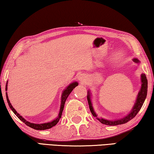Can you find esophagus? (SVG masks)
<instances>
[{
	"label": "esophagus",
	"instance_id": "esophagus-1",
	"mask_svg": "<svg viewBox=\"0 0 154 154\" xmlns=\"http://www.w3.org/2000/svg\"><path fill=\"white\" fill-rule=\"evenodd\" d=\"M87 79V77L85 76V75H80L79 76V80H80L81 82H84Z\"/></svg>",
	"mask_w": 154,
	"mask_h": 154
}]
</instances>
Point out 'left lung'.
I'll return each mask as SVG.
<instances>
[{
  "mask_svg": "<svg viewBox=\"0 0 154 154\" xmlns=\"http://www.w3.org/2000/svg\"><path fill=\"white\" fill-rule=\"evenodd\" d=\"M134 62L136 63H139L140 61L137 58H134L132 60ZM141 88H140V90H139V93H138L137 97L136 99V103H134V105L133 107H132L131 111L127 115L126 117H124L123 118L119 119H115V120H107V119L98 118L97 115L95 113V111H94L93 106L92 105V102H91V93L90 91H88V96H87V99L88 105H89L90 110L92 113V116L98 119V120L101 122V123L105 125H107V126H117V125H120L123 124L125 123H127L128 122L131 120L132 119H133L135 116H137V114L139 113L140 109H141L142 106L144 103V101L145 100L146 97H147V77H146L145 74L143 73L141 74Z\"/></svg>",
  "mask_w": 154,
  "mask_h": 154,
  "instance_id": "8db88e82",
  "label": "left lung"
}]
</instances>
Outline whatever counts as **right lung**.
Masks as SVG:
<instances>
[{
  "label": "right lung",
  "mask_w": 154,
  "mask_h": 154,
  "mask_svg": "<svg viewBox=\"0 0 154 154\" xmlns=\"http://www.w3.org/2000/svg\"><path fill=\"white\" fill-rule=\"evenodd\" d=\"M7 84H6V88H5V90H7ZM78 85V83L77 82H72L71 83V84H69V85H68V86L66 88V89H65L63 92L62 94V96H61V105H60V112H59V114H58V118L56 119H54V120L51 121L50 122H48V123H44V124H34V123H30V122H28L26 120V119L22 118V116H20V115L17 113V112L15 110V109L13 107V106L11 105V103H10V101L9 100V98H8V95H7V93L6 92V97H7V103L9 104V106L10 109H11L13 111V112L15 113V115H16V116L18 118H19L21 121L24 122V123L27 125L28 126H29L30 128H32L33 129H35V130H47V129H49L51 128L54 126H56V125L58 124V122H59L60 119L61 118V116H62V111H63V109H64V104L65 102H66V99L68 98V96L69 95L71 94V92L72 91V90L74 89V88L77 86Z\"/></svg>",
  "instance_id": "1"
}]
</instances>
